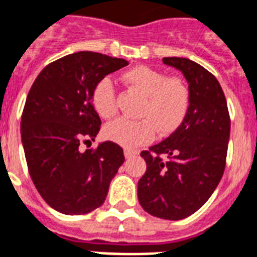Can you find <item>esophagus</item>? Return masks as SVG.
I'll return each mask as SVG.
<instances>
[{
  "mask_svg": "<svg viewBox=\"0 0 257 257\" xmlns=\"http://www.w3.org/2000/svg\"><path fill=\"white\" fill-rule=\"evenodd\" d=\"M136 154H137L136 150H131V149H126V150H124V157H126V158L134 157Z\"/></svg>",
  "mask_w": 257,
  "mask_h": 257,
  "instance_id": "34e87169",
  "label": "esophagus"
}]
</instances>
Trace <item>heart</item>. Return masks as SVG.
Returning a JSON list of instances; mask_svg holds the SVG:
<instances>
[{"label":"heart","instance_id":"b5f03b06","mask_svg":"<svg viewBox=\"0 0 257 257\" xmlns=\"http://www.w3.org/2000/svg\"><path fill=\"white\" fill-rule=\"evenodd\" d=\"M121 81L144 97L138 116L140 120L116 119L104 128L107 140L126 149H136L149 144L156 136L172 134L181 126L190 111L191 90L180 77H167L163 71L149 66H136L121 74ZM92 107L103 119L116 113L115 90L109 78L94 84L90 93Z\"/></svg>","mask_w":257,"mask_h":257}]
</instances>
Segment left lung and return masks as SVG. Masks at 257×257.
Returning a JSON list of instances; mask_svg holds the SVG:
<instances>
[{"instance_id":"obj_1","label":"left lung","mask_w":257,"mask_h":257,"mask_svg":"<svg viewBox=\"0 0 257 257\" xmlns=\"http://www.w3.org/2000/svg\"><path fill=\"white\" fill-rule=\"evenodd\" d=\"M163 62L183 73L191 105L175 133L141 153L146 172L138 181V200L146 213L177 221L198 211L217 188L226 164L230 117L222 88L210 71L187 58Z\"/></svg>"}]
</instances>
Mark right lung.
<instances>
[{"label":"right lung","mask_w":257,"mask_h":257,"mask_svg":"<svg viewBox=\"0 0 257 257\" xmlns=\"http://www.w3.org/2000/svg\"><path fill=\"white\" fill-rule=\"evenodd\" d=\"M128 65L126 59L92 51L59 58L40 71L21 115V142L30 176L48 206L78 215L93 211L107 198L109 183L124 163L123 149L94 141L101 120L90 103L94 84Z\"/></svg>","instance_id":"1"}]
</instances>
